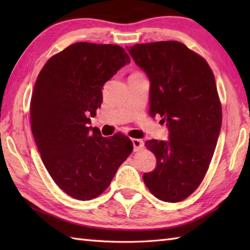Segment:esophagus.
<instances>
[{
  "label": "esophagus",
  "mask_w": 250,
  "mask_h": 250,
  "mask_svg": "<svg viewBox=\"0 0 250 250\" xmlns=\"http://www.w3.org/2000/svg\"><path fill=\"white\" fill-rule=\"evenodd\" d=\"M132 143H133L134 151H140L144 148V142L139 139H132Z\"/></svg>",
  "instance_id": "obj_1"
}]
</instances>
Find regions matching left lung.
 Returning a JSON list of instances; mask_svg holds the SVG:
<instances>
[{"label":"left lung","instance_id":"1","mask_svg":"<svg viewBox=\"0 0 250 250\" xmlns=\"http://www.w3.org/2000/svg\"><path fill=\"white\" fill-rule=\"evenodd\" d=\"M149 78V113L161 116L168 141L145 146L157 166L143 179L159 200L176 203L194 192L213 158L222 110L214 74L207 62L176 41L126 47Z\"/></svg>","mask_w":250,"mask_h":250}]
</instances>
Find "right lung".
Segmentation results:
<instances>
[{
  "label": "right lung",
  "mask_w": 250,
  "mask_h": 250,
  "mask_svg": "<svg viewBox=\"0 0 250 250\" xmlns=\"http://www.w3.org/2000/svg\"><path fill=\"white\" fill-rule=\"evenodd\" d=\"M130 62L120 46L82 42L51 57L37 76L32 133L51 178L74 199L104 192L133 150L128 136L103 137L88 118L101 107L104 83Z\"/></svg>",
  "instance_id": "1"
}]
</instances>
